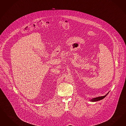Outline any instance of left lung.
<instances>
[{
  "instance_id": "obj_1",
  "label": "left lung",
  "mask_w": 126,
  "mask_h": 126,
  "mask_svg": "<svg viewBox=\"0 0 126 126\" xmlns=\"http://www.w3.org/2000/svg\"><path fill=\"white\" fill-rule=\"evenodd\" d=\"M108 94V93L105 96H101L97 97H96V98H93V99H92L91 100V101H92V102H96V101H99L100 100H102V99H103V98H104L106 97V96Z\"/></svg>"
}]
</instances>
